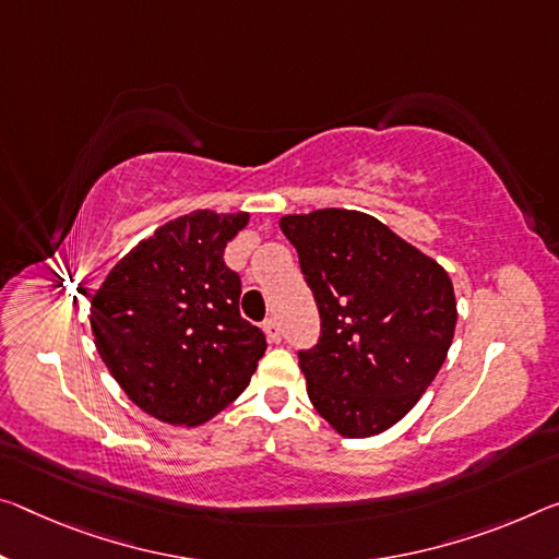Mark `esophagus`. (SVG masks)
Wrapping results in <instances>:
<instances>
[{"instance_id":"1","label":"esophagus","mask_w":559,"mask_h":559,"mask_svg":"<svg viewBox=\"0 0 559 559\" xmlns=\"http://www.w3.org/2000/svg\"><path fill=\"white\" fill-rule=\"evenodd\" d=\"M263 333L269 335L271 343H278L281 341V325H278L276 318H265V321H263Z\"/></svg>"}]
</instances>
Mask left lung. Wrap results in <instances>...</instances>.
<instances>
[{"label":"left lung","instance_id":"8db88e82","mask_svg":"<svg viewBox=\"0 0 559 559\" xmlns=\"http://www.w3.org/2000/svg\"><path fill=\"white\" fill-rule=\"evenodd\" d=\"M321 313L300 350L308 397L343 438L403 420L445 362L455 335L453 281L378 218L318 209L281 218Z\"/></svg>","mask_w":559,"mask_h":559}]
</instances>
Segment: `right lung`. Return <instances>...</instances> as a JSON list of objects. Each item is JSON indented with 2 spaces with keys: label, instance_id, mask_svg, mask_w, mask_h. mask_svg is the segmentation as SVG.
Returning <instances> with one entry per match:
<instances>
[{
  "label": "right lung",
  "instance_id": "1",
  "mask_svg": "<svg viewBox=\"0 0 559 559\" xmlns=\"http://www.w3.org/2000/svg\"><path fill=\"white\" fill-rule=\"evenodd\" d=\"M248 214L201 209L158 226L114 265L92 298L102 360L141 411L168 425L206 423L246 391L265 353L238 311L241 278L224 248Z\"/></svg>",
  "mask_w": 559,
  "mask_h": 559
}]
</instances>
